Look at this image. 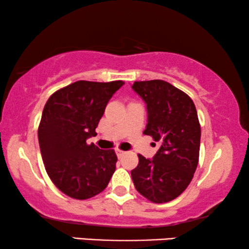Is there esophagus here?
<instances>
[{
    "label": "esophagus",
    "instance_id": "1",
    "mask_svg": "<svg viewBox=\"0 0 249 249\" xmlns=\"http://www.w3.org/2000/svg\"><path fill=\"white\" fill-rule=\"evenodd\" d=\"M115 153H117L118 158H121V156H122V155H124L125 152H124V151H121V149H119V148H117V149H115Z\"/></svg>",
    "mask_w": 249,
    "mask_h": 249
}]
</instances>
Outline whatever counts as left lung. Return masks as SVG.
Returning <instances> with one entry per match:
<instances>
[{
  "instance_id": "1",
  "label": "left lung",
  "mask_w": 249,
  "mask_h": 249,
  "mask_svg": "<svg viewBox=\"0 0 249 249\" xmlns=\"http://www.w3.org/2000/svg\"><path fill=\"white\" fill-rule=\"evenodd\" d=\"M131 88L146 104L144 135L160 144L153 159L138 154V165L131 170L132 181L151 202H170L188 187L198 164L200 125L195 104L188 95L163 80L135 81Z\"/></svg>"
}]
</instances>
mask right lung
<instances>
[{
	"label": "right lung",
	"mask_w": 249,
	"mask_h": 249,
	"mask_svg": "<svg viewBox=\"0 0 249 249\" xmlns=\"http://www.w3.org/2000/svg\"><path fill=\"white\" fill-rule=\"evenodd\" d=\"M124 81L79 80L55 91L44 107L38 142L46 172L54 185L76 199L107 188L118 161L113 149L87 145L105 107Z\"/></svg>",
	"instance_id": "1"
}]
</instances>
